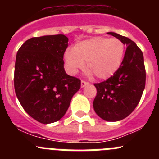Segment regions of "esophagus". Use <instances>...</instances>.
Here are the masks:
<instances>
[{"instance_id": "34e87169", "label": "esophagus", "mask_w": 159, "mask_h": 159, "mask_svg": "<svg viewBox=\"0 0 159 159\" xmlns=\"http://www.w3.org/2000/svg\"><path fill=\"white\" fill-rule=\"evenodd\" d=\"M88 83L86 82V81H84L82 80L81 81V88H84L85 86H87V85H88Z\"/></svg>"}]
</instances>
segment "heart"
Returning <instances> with one entry per match:
<instances>
[{
    "instance_id": "heart-1",
    "label": "heart",
    "mask_w": 159,
    "mask_h": 159,
    "mask_svg": "<svg viewBox=\"0 0 159 159\" xmlns=\"http://www.w3.org/2000/svg\"><path fill=\"white\" fill-rule=\"evenodd\" d=\"M124 52V44L119 39L96 36L79 42L73 49H67L64 57L71 74H76L87 62L90 74L106 80L118 71Z\"/></svg>"
}]
</instances>
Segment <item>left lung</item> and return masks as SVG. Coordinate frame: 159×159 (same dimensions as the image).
<instances>
[{
	"instance_id": "left-lung-1",
	"label": "left lung",
	"mask_w": 159,
	"mask_h": 159,
	"mask_svg": "<svg viewBox=\"0 0 159 159\" xmlns=\"http://www.w3.org/2000/svg\"><path fill=\"white\" fill-rule=\"evenodd\" d=\"M127 46L122 64L111 77L95 84L97 94L93 102L95 113L105 121H120L139 102L145 88L146 70L143 54L134 41L126 36L107 32Z\"/></svg>"
}]
</instances>
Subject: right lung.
I'll return each instance as SVG.
<instances>
[{"instance_id": "add662e5", "label": "right lung", "mask_w": 159, "mask_h": 159, "mask_svg": "<svg viewBox=\"0 0 159 159\" xmlns=\"http://www.w3.org/2000/svg\"><path fill=\"white\" fill-rule=\"evenodd\" d=\"M67 46L68 38L62 34L32 37L16 54V97L25 111L43 124L60 120L80 88V80L64 71L63 58Z\"/></svg>"}]
</instances>
